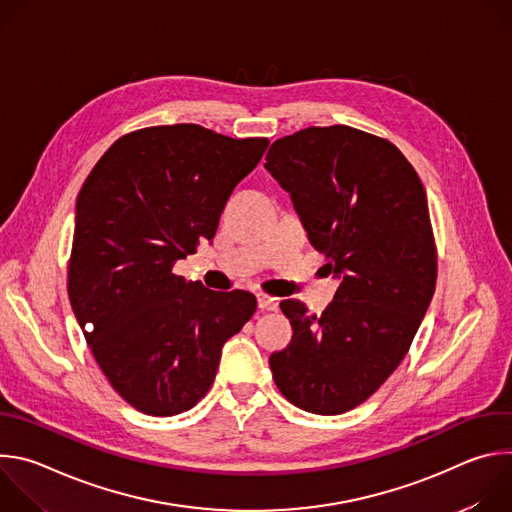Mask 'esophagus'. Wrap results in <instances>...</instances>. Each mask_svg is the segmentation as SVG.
Listing matches in <instances>:
<instances>
[{
    "mask_svg": "<svg viewBox=\"0 0 512 512\" xmlns=\"http://www.w3.org/2000/svg\"><path fill=\"white\" fill-rule=\"evenodd\" d=\"M257 306H259V310H263V312H275V310L279 308L277 300L271 298V296H267V294H257Z\"/></svg>",
    "mask_w": 512,
    "mask_h": 512,
    "instance_id": "esophagus-1",
    "label": "esophagus"
}]
</instances>
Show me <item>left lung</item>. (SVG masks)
Wrapping results in <instances>:
<instances>
[{"mask_svg":"<svg viewBox=\"0 0 512 512\" xmlns=\"http://www.w3.org/2000/svg\"><path fill=\"white\" fill-rule=\"evenodd\" d=\"M265 160L340 277L320 316L300 300L281 302L294 336L269 358L273 381L296 407L338 415L393 375L433 298L437 249L425 190L397 145L348 125L275 139Z\"/></svg>","mask_w":512,"mask_h":512,"instance_id":"8db88e82","label":"left lung"}]
</instances>
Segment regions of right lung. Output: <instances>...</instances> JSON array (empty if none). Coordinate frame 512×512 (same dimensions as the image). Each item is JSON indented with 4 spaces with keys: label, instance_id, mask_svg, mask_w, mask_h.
Wrapping results in <instances>:
<instances>
[{
    "label": "right lung",
    "instance_id": "1",
    "mask_svg": "<svg viewBox=\"0 0 512 512\" xmlns=\"http://www.w3.org/2000/svg\"><path fill=\"white\" fill-rule=\"evenodd\" d=\"M267 145L196 123L143 127L111 145L79 192L70 306L109 385L145 415L192 409L257 310L249 291H212L172 269L214 237Z\"/></svg>",
    "mask_w": 512,
    "mask_h": 512
}]
</instances>
